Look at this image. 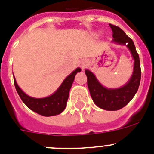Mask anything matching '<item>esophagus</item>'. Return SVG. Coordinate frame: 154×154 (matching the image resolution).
<instances>
[{"mask_svg":"<svg viewBox=\"0 0 154 154\" xmlns=\"http://www.w3.org/2000/svg\"><path fill=\"white\" fill-rule=\"evenodd\" d=\"M88 65H89V62H88L87 60H85V59H82V60H81L79 62L80 67H81V69H82V70H84V69L88 66Z\"/></svg>","mask_w":154,"mask_h":154,"instance_id":"obj_1","label":"esophagus"}]
</instances>
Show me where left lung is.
Returning <instances> with one entry per match:
<instances>
[{"instance_id":"obj_1","label":"left lung","mask_w":154,"mask_h":154,"mask_svg":"<svg viewBox=\"0 0 154 154\" xmlns=\"http://www.w3.org/2000/svg\"><path fill=\"white\" fill-rule=\"evenodd\" d=\"M109 26L112 31V42L115 44L126 46L134 60V66L131 77L129 81L120 88L108 89L99 82L96 75L89 69H85V72L87 76L88 88L95 104L103 109L116 111L126 106L137 93L140 83L141 69L140 58L133 40L119 27L111 24H109Z\"/></svg>"}]
</instances>
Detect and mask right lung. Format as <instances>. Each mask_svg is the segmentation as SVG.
<instances>
[{"label":"right lung","instance_id":"obj_1","mask_svg":"<svg viewBox=\"0 0 154 154\" xmlns=\"http://www.w3.org/2000/svg\"><path fill=\"white\" fill-rule=\"evenodd\" d=\"M79 72H81V69L77 68L64 79L60 86L54 93L45 98H34L28 96L18 86L14 76V82L19 96L30 109L43 116H51L60 114L65 109L69 99V91L75 79V76Z\"/></svg>","mask_w":154,"mask_h":154}]
</instances>
